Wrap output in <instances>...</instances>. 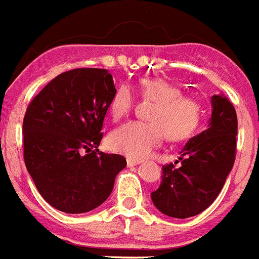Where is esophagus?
<instances>
[{
	"mask_svg": "<svg viewBox=\"0 0 259 259\" xmlns=\"http://www.w3.org/2000/svg\"><path fill=\"white\" fill-rule=\"evenodd\" d=\"M140 162H141L140 160H135V158H127V165L130 167L136 166V165H139V163H140Z\"/></svg>",
	"mask_w": 259,
	"mask_h": 259,
	"instance_id": "1",
	"label": "esophagus"
}]
</instances>
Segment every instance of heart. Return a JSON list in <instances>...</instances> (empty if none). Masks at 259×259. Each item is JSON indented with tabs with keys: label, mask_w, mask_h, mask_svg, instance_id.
I'll return each mask as SVG.
<instances>
[{
	"label": "heart",
	"mask_w": 259,
	"mask_h": 259,
	"mask_svg": "<svg viewBox=\"0 0 259 259\" xmlns=\"http://www.w3.org/2000/svg\"><path fill=\"white\" fill-rule=\"evenodd\" d=\"M141 99L151 101L148 121H128L111 132L108 144L130 158H144L160 145L163 135L170 141L189 139L199 127L203 106L196 97L183 94L180 86L163 78L145 77L139 82ZM134 96L128 85H120L110 101V112L119 120L131 111Z\"/></svg>",
	"instance_id": "heart-1"
}]
</instances>
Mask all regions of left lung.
Listing matches in <instances>:
<instances>
[{"instance_id":"8db88e82","label":"left lung","mask_w":259,"mask_h":259,"mask_svg":"<svg viewBox=\"0 0 259 259\" xmlns=\"http://www.w3.org/2000/svg\"><path fill=\"white\" fill-rule=\"evenodd\" d=\"M211 102L207 128L187 141L177 161L180 167L163 165L160 187L151 194L158 211L170 218H191L208 208L235 163L236 110L222 93L212 96Z\"/></svg>"}]
</instances>
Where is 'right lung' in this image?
I'll use <instances>...</instances> for the list:
<instances>
[{
  "instance_id": "1",
  "label": "right lung",
  "mask_w": 259,
  "mask_h": 259,
  "mask_svg": "<svg viewBox=\"0 0 259 259\" xmlns=\"http://www.w3.org/2000/svg\"><path fill=\"white\" fill-rule=\"evenodd\" d=\"M106 69L77 68L54 78L23 118V157L44 200L66 213L97 208L127 166L120 154L99 152L103 120L115 93Z\"/></svg>"
}]
</instances>
